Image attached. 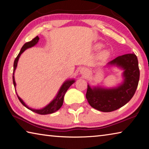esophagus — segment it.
I'll return each mask as SVG.
<instances>
[{
	"mask_svg": "<svg viewBox=\"0 0 149 149\" xmlns=\"http://www.w3.org/2000/svg\"><path fill=\"white\" fill-rule=\"evenodd\" d=\"M80 74L84 75H86L88 74V70L87 68H81L80 70Z\"/></svg>",
	"mask_w": 149,
	"mask_h": 149,
	"instance_id": "34e87169",
	"label": "esophagus"
}]
</instances>
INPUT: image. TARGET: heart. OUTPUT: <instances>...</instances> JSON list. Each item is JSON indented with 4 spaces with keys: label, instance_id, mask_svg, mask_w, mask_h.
<instances>
[{
    "label": "heart",
    "instance_id": "obj_1",
    "mask_svg": "<svg viewBox=\"0 0 149 149\" xmlns=\"http://www.w3.org/2000/svg\"><path fill=\"white\" fill-rule=\"evenodd\" d=\"M101 47H102V45L98 44L96 45L95 48L96 49H101ZM109 55H110V52L107 50H104L100 52V54H99V56L98 57H99V59L100 60H104L108 58V56H109Z\"/></svg>",
    "mask_w": 149,
    "mask_h": 149
}]
</instances>
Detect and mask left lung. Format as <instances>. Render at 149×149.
<instances>
[{
  "instance_id": "obj_1",
  "label": "left lung",
  "mask_w": 149,
  "mask_h": 149,
  "mask_svg": "<svg viewBox=\"0 0 149 149\" xmlns=\"http://www.w3.org/2000/svg\"><path fill=\"white\" fill-rule=\"evenodd\" d=\"M108 66H117L123 70V81L117 87H91L87 85L86 98L93 108L104 112L118 109L130 101L137 89L139 80L137 57L134 53L118 56L107 64Z\"/></svg>"
}]
</instances>
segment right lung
<instances>
[{"mask_svg":"<svg viewBox=\"0 0 149 149\" xmlns=\"http://www.w3.org/2000/svg\"><path fill=\"white\" fill-rule=\"evenodd\" d=\"M39 38L38 36H37L36 37H35L33 39H32L31 41L27 42L26 43H25L24 45V46L22 47L21 50H20L19 53L17 55V57L16 58V59L14 60V70H13V75H12V79H13V84L14 85V87L16 88V81H15V79H14V72L15 70H16V68H17V62H18V60L21 54L23 53V52L26 50V49H29V48H31L32 47L35 46V45L37 44V42H39ZM75 82V79H68L66 80L65 82H64V84L62 85V86L60 87V89L58 92L57 95H56V97H54V99L50 102L49 104H48L46 107H45L44 108H41V109H33V108H31L29 107L26 103L24 102V100H22L21 98H20L18 95L17 94V98L19 100V101L21 102V103L23 104L25 107H26L27 108H28L29 110L33 111L37 114H41V115H45V114H52V113L55 112L56 111L58 110L63 104V102H64V95L66 93L67 90L69 89L70 87L74 84Z\"/></svg>","mask_w":149,"mask_h":149,"instance_id":"add662e5","label":"right lung"}]
</instances>
